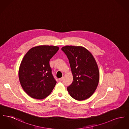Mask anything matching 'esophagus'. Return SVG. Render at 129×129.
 Returning <instances> with one entry per match:
<instances>
[{
  "label": "esophagus",
  "instance_id": "esophagus-1",
  "mask_svg": "<svg viewBox=\"0 0 129 129\" xmlns=\"http://www.w3.org/2000/svg\"><path fill=\"white\" fill-rule=\"evenodd\" d=\"M63 77H62V78H59L58 79V81H59V82H61L63 80Z\"/></svg>",
  "mask_w": 129,
  "mask_h": 129
}]
</instances>
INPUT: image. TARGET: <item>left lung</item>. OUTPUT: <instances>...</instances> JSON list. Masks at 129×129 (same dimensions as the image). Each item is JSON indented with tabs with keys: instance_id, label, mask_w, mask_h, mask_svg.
<instances>
[{
	"instance_id": "left-lung-1",
	"label": "left lung",
	"mask_w": 129,
	"mask_h": 129,
	"mask_svg": "<svg viewBox=\"0 0 129 129\" xmlns=\"http://www.w3.org/2000/svg\"><path fill=\"white\" fill-rule=\"evenodd\" d=\"M69 60L73 81L67 87L72 97L78 101L89 98L98 85V67L92 54L82 46H66L61 48Z\"/></svg>"
}]
</instances>
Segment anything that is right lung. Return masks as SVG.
<instances>
[{
  "label": "right lung",
  "instance_id": "obj_1",
  "mask_svg": "<svg viewBox=\"0 0 129 129\" xmlns=\"http://www.w3.org/2000/svg\"><path fill=\"white\" fill-rule=\"evenodd\" d=\"M58 49L56 46H38L24 56L19 69V78L24 90L31 98H45L55 86L56 82L49 61Z\"/></svg>",
  "mask_w": 129,
  "mask_h": 129
}]
</instances>
